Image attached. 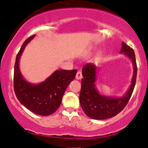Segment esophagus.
<instances>
[{"instance_id":"esophagus-1","label":"esophagus","mask_w":148,"mask_h":148,"mask_svg":"<svg viewBox=\"0 0 148 148\" xmlns=\"http://www.w3.org/2000/svg\"><path fill=\"white\" fill-rule=\"evenodd\" d=\"M83 77V75H82V71L80 70L78 71L77 72V74H76V79H80Z\"/></svg>"}]
</instances>
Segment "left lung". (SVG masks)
I'll use <instances>...</instances> for the list:
<instances>
[{
    "instance_id": "left-lung-1",
    "label": "left lung",
    "mask_w": 148,
    "mask_h": 148,
    "mask_svg": "<svg viewBox=\"0 0 148 148\" xmlns=\"http://www.w3.org/2000/svg\"><path fill=\"white\" fill-rule=\"evenodd\" d=\"M120 53L126 55L132 61L133 75L129 88L121 97H108L99 93L96 88L97 67L88 63L83 66L81 79V90L79 93V102L86 115L92 119L103 120L112 118L119 114L127 104L136 85L137 75L135 53L130 47L122 42Z\"/></svg>"
}]
</instances>
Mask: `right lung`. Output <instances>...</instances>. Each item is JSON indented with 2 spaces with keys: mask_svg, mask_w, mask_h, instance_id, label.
Instances as JSON below:
<instances>
[{
  "mask_svg": "<svg viewBox=\"0 0 148 148\" xmlns=\"http://www.w3.org/2000/svg\"><path fill=\"white\" fill-rule=\"evenodd\" d=\"M35 35L23 43L18 53L14 69V90L18 100L23 106L37 115L47 116L56 112L65 91L75 78L77 70H56L45 81L34 84L27 81L21 73L19 60L24 48Z\"/></svg>",
  "mask_w": 148,
  "mask_h": 148,
  "instance_id": "add662e5",
  "label": "right lung"
}]
</instances>
